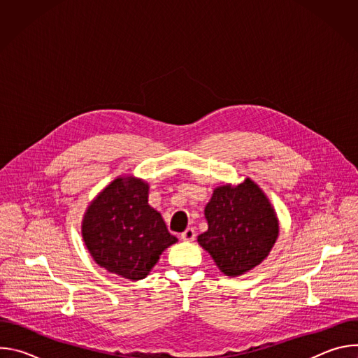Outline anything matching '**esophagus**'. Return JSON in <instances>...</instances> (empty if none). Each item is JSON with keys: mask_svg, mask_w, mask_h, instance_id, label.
<instances>
[{"mask_svg": "<svg viewBox=\"0 0 358 358\" xmlns=\"http://www.w3.org/2000/svg\"><path fill=\"white\" fill-rule=\"evenodd\" d=\"M181 239L182 241H187V242H191L195 239V231L192 228H187L182 234H181Z\"/></svg>", "mask_w": 358, "mask_h": 358, "instance_id": "34e87169", "label": "esophagus"}]
</instances>
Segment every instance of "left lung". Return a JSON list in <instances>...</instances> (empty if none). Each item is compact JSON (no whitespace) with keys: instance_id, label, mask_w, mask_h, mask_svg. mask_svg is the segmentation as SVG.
Masks as SVG:
<instances>
[{"instance_id":"obj_1","label":"left lung","mask_w":358,"mask_h":358,"mask_svg":"<svg viewBox=\"0 0 358 358\" xmlns=\"http://www.w3.org/2000/svg\"><path fill=\"white\" fill-rule=\"evenodd\" d=\"M203 214L208 231L198 235V243L231 278L258 266L279 236L272 203L250 178L238 185L217 187Z\"/></svg>"}]
</instances>
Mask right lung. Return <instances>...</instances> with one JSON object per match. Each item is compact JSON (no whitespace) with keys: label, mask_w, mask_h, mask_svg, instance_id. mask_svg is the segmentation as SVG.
<instances>
[{"label":"right lung","mask_w":358,"mask_h":358,"mask_svg":"<svg viewBox=\"0 0 358 358\" xmlns=\"http://www.w3.org/2000/svg\"><path fill=\"white\" fill-rule=\"evenodd\" d=\"M82 236L94 262L130 280L144 279L177 238L148 206V184L117 177L89 203Z\"/></svg>","instance_id":"right-lung-1"}]
</instances>
